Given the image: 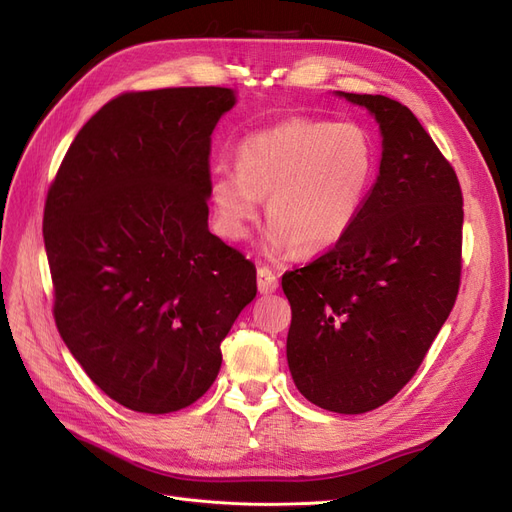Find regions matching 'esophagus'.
Listing matches in <instances>:
<instances>
[{"instance_id":"34e87169","label":"esophagus","mask_w":512,"mask_h":512,"mask_svg":"<svg viewBox=\"0 0 512 512\" xmlns=\"http://www.w3.org/2000/svg\"><path fill=\"white\" fill-rule=\"evenodd\" d=\"M258 290L260 294H271L277 290V275L269 267H258Z\"/></svg>"}]
</instances>
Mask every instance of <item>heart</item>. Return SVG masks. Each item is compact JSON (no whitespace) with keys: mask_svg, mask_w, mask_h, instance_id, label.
Returning a JSON list of instances; mask_svg holds the SVG:
<instances>
[{"mask_svg":"<svg viewBox=\"0 0 512 512\" xmlns=\"http://www.w3.org/2000/svg\"><path fill=\"white\" fill-rule=\"evenodd\" d=\"M237 168L211 173L215 230L243 241L267 198L265 254L314 256L346 239L374 179V147L363 128L290 117L247 134L235 149Z\"/></svg>","mask_w":512,"mask_h":512,"instance_id":"heart-1","label":"heart"}]
</instances>
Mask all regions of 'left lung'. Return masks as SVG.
Masks as SVG:
<instances>
[{"mask_svg": "<svg viewBox=\"0 0 512 512\" xmlns=\"http://www.w3.org/2000/svg\"><path fill=\"white\" fill-rule=\"evenodd\" d=\"M382 136L380 173L342 243L284 273L286 359L299 393L337 414L393 399L455 305L463 198L453 166L408 106L346 94Z\"/></svg>", "mask_w": 512, "mask_h": 512, "instance_id": "8db88e82", "label": "left lung"}]
</instances>
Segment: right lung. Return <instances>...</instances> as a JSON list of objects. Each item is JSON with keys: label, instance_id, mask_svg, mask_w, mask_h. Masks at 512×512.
Here are the masks:
<instances>
[{"label": "right lung", "instance_id": "1", "mask_svg": "<svg viewBox=\"0 0 512 512\" xmlns=\"http://www.w3.org/2000/svg\"><path fill=\"white\" fill-rule=\"evenodd\" d=\"M228 87L123 94L76 134L44 205L55 322L117 404L168 414L203 397L256 267L209 232L211 134Z\"/></svg>", "mask_w": 512, "mask_h": 512}]
</instances>
